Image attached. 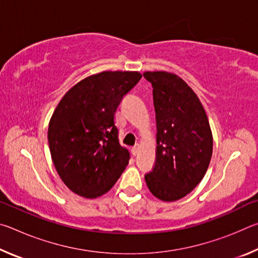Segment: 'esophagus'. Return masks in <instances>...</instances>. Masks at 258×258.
Wrapping results in <instances>:
<instances>
[{
  "label": "esophagus",
  "instance_id": "34e87169",
  "mask_svg": "<svg viewBox=\"0 0 258 258\" xmlns=\"http://www.w3.org/2000/svg\"><path fill=\"white\" fill-rule=\"evenodd\" d=\"M132 155L133 156H137L138 154H139V151H140V146L139 145H135L133 148H132Z\"/></svg>",
  "mask_w": 258,
  "mask_h": 258
}]
</instances>
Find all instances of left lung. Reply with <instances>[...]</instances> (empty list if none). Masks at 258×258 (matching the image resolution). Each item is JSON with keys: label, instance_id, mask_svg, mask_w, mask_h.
I'll list each match as a JSON object with an SVG mask.
<instances>
[{"label": "left lung", "instance_id": "1", "mask_svg": "<svg viewBox=\"0 0 258 258\" xmlns=\"http://www.w3.org/2000/svg\"><path fill=\"white\" fill-rule=\"evenodd\" d=\"M151 83L157 124L156 164L145 175L163 202L185 197L203 180L211 163L213 135L197 94L175 74L146 72Z\"/></svg>", "mask_w": 258, "mask_h": 258}]
</instances>
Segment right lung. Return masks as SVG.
<instances>
[{
    "instance_id": "1",
    "label": "right lung",
    "mask_w": 258,
    "mask_h": 258,
    "mask_svg": "<svg viewBox=\"0 0 258 258\" xmlns=\"http://www.w3.org/2000/svg\"><path fill=\"white\" fill-rule=\"evenodd\" d=\"M139 72H102L74 85L52 115L47 140L54 167L76 195L98 198L111 189L130 160L115 112L141 80Z\"/></svg>"
}]
</instances>
